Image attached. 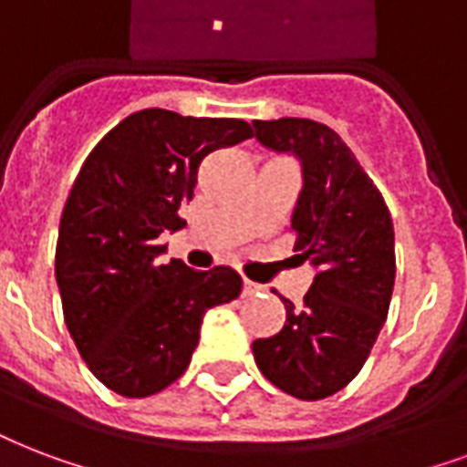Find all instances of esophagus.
<instances>
[{
  "mask_svg": "<svg viewBox=\"0 0 467 467\" xmlns=\"http://www.w3.org/2000/svg\"><path fill=\"white\" fill-rule=\"evenodd\" d=\"M259 291H265V286H262V284L244 279V284H242V294H244V296H254V294H259Z\"/></svg>",
  "mask_w": 467,
  "mask_h": 467,
  "instance_id": "esophagus-1",
  "label": "esophagus"
}]
</instances>
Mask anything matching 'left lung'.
Wrapping results in <instances>:
<instances>
[{"mask_svg": "<svg viewBox=\"0 0 467 467\" xmlns=\"http://www.w3.org/2000/svg\"><path fill=\"white\" fill-rule=\"evenodd\" d=\"M252 127L259 144L301 161L294 249L316 266L304 306L284 298V328L254 340L252 352L274 387L296 400H326L355 379L387 320L397 272L391 215L330 127L301 117Z\"/></svg>", "mask_w": 467, "mask_h": 467, "instance_id": "1", "label": "left lung"}]
</instances>
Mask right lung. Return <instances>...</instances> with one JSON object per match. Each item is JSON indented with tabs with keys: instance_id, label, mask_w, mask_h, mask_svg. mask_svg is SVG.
Returning a JSON list of instances; mask_svg holds the SVG:
<instances>
[{
	"instance_id": "right-lung-1",
	"label": "right lung",
	"mask_w": 467,
	"mask_h": 467,
	"mask_svg": "<svg viewBox=\"0 0 467 467\" xmlns=\"http://www.w3.org/2000/svg\"><path fill=\"white\" fill-rule=\"evenodd\" d=\"M252 137L244 119L141 109L99 139L60 215L63 318L90 372L122 397H151L186 372L208 308L240 296L230 266L159 265V234L186 223L198 166Z\"/></svg>"
}]
</instances>
